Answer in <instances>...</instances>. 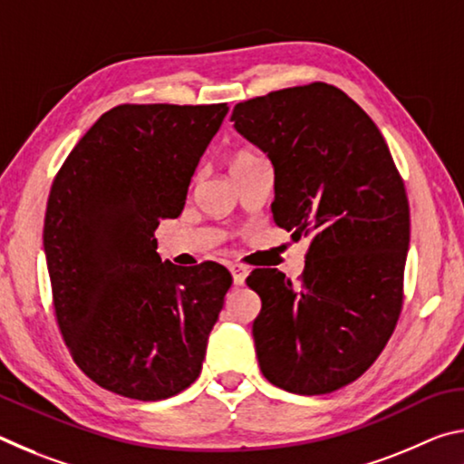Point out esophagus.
Returning <instances> with one entry per match:
<instances>
[{"label":"esophagus","mask_w":464,"mask_h":464,"mask_svg":"<svg viewBox=\"0 0 464 464\" xmlns=\"http://www.w3.org/2000/svg\"><path fill=\"white\" fill-rule=\"evenodd\" d=\"M231 274H233V282H235V285L243 286V285H246V278H247L249 270L246 268V266H241V264H233V266H231Z\"/></svg>","instance_id":"obj_1"}]
</instances>
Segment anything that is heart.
<instances>
[{
	"instance_id": "b5f03b06",
	"label": "heart",
	"mask_w": 464,
	"mask_h": 464,
	"mask_svg": "<svg viewBox=\"0 0 464 464\" xmlns=\"http://www.w3.org/2000/svg\"><path fill=\"white\" fill-rule=\"evenodd\" d=\"M256 160H260V157L254 155V153H249V151H239V153H235V155H233V160H231V171H233V169H237V168H241V166H246V163L256 161Z\"/></svg>"
}]
</instances>
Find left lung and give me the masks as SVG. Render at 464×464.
<instances>
[{
    "label": "left lung",
    "mask_w": 464,
    "mask_h": 464,
    "mask_svg": "<svg viewBox=\"0 0 464 464\" xmlns=\"http://www.w3.org/2000/svg\"><path fill=\"white\" fill-rule=\"evenodd\" d=\"M231 121L268 153L272 215L311 239L296 285L256 268L262 374L298 395H325L364 374L403 309L410 202L381 130L348 93L313 82L243 100Z\"/></svg>",
    "instance_id": "left-lung-1"
}]
</instances>
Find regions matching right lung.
I'll use <instances>...</instances> for the list:
<instances>
[{
	"instance_id": "add662e5",
	"label": "right lung",
	"mask_w": 464,
	"mask_h": 464,
	"mask_svg": "<svg viewBox=\"0 0 464 464\" xmlns=\"http://www.w3.org/2000/svg\"><path fill=\"white\" fill-rule=\"evenodd\" d=\"M227 104H121L63 161L44 215L53 309L75 364L116 395L160 401L198 379L233 278L157 256Z\"/></svg>"
}]
</instances>
